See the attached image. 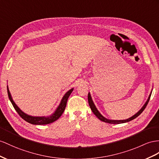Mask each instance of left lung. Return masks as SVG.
<instances>
[{
    "label": "left lung",
    "mask_w": 159,
    "mask_h": 159,
    "mask_svg": "<svg viewBox=\"0 0 159 159\" xmlns=\"http://www.w3.org/2000/svg\"><path fill=\"white\" fill-rule=\"evenodd\" d=\"M150 96H149V97H148V99L147 101H146V103L144 104V106L142 107V108L140 109V110L139 111H138V112L136 113V114L133 116L131 117H129V119L125 120H107V119H106V118H105V117H104L103 116H102L101 115V113L98 111V110H97V108H96L95 106L94 103H93V102L92 99H91V95H90V93H89V94H88V101H89V106H90V107H91V109L92 111L93 112V113H94V114H95L97 117H98V118H99L101 121H104V122H106V123H109V124H117L125 123V122H128V121H131V120H134V119H135L136 117H137L138 116H140V115L141 114V113H142V111H143L144 110V109L146 108V105H147L148 103V101H149V100H150Z\"/></svg>",
    "instance_id": "obj_1"
}]
</instances>
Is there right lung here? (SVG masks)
Returning a JSON list of instances; mask_svg holds the SVG:
<instances>
[{"mask_svg": "<svg viewBox=\"0 0 159 159\" xmlns=\"http://www.w3.org/2000/svg\"><path fill=\"white\" fill-rule=\"evenodd\" d=\"M73 91V89L69 90L66 94L64 95V96L63 97V98L61 101V103L60 104V105L58 106V107L57 108L56 111H55V113L53 114L52 116H51L50 117H33V116H28L27 114H25V113H23L21 109H20L17 106V105L15 103V102L13 101V99L11 96L10 92L9 91V89H8L7 87V92H8V95H9V98L11 101V102L12 103V105H13V107L15 108V109L18 113V114L21 116V118H23L24 120L29 122V123L31 124H35V125H45V124H48L52 123V122L55 121L56 120H58L59 117L62 116V114L63 113L65 108H66V103H67V101L69 96L71 94V93Z\"/></svg>", "mask_w": 159, "mask_h": 159, "instance_id": "add662e5", "label": "right lung"}]
</instances>
